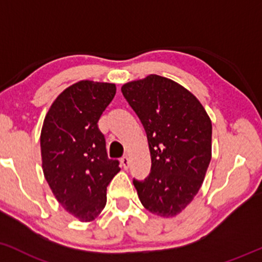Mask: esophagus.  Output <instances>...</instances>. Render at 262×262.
I'll use <instances>...</instances> for the list:
<instances>
[{
  "label": "esophagus",
  "instance_id": "obj_1",
  "mask_svg": "<svg viewBox=\"0 0 262 262\" xmlns=\"http://www.w3.org/2000/svg\"><path fill=\"white\" fill-rule=\"evenodd\" d=\"M121 163H122L123 168H128V166H129V159H128V156H123L122 159H121Z\"/></svg>",
  "mask_w": 262,
  "mask_h": 262
}]
</instances>
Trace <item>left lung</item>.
I'll return each mask as SVG.
<instances>
[{"label": "left lung", "instance_id": "left-lung-1", "mask_svg": "<svg viewBox=\"0 0 262 262\" xmlns=\"http://www.w3.org/2000/svg\"><path fill=\"white\" fill-rule=\"evenodd\" d=\"M123 96L146 132L151 172L133 181L146 210L181 213L198 194L211 161L212 124L200 101L174 80L150 74L125 83Z\"/></svg>", "mask_w": 262, "mask_h": 262}]
</instances>
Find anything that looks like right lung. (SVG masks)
Segmentation results:
<instances>
[{
	"instance_id": "1",
	"label": "right lung",
	"mask_w": 262,
	"mask_h": 262,
	"mask_svg": "<svg viewBox=\"0 0 262 262\" xmlns=\"http://www.w3.org/2000/svg\"><path fill=\"white\" fill-rule=\"evenodd\" d=\"M116 95V84L80 80L62 91L43 119L41 161L63 209L90 222L106 205L107 185L121 171L110 160L97 122Z\"/></svg>"
}]
</instances>
